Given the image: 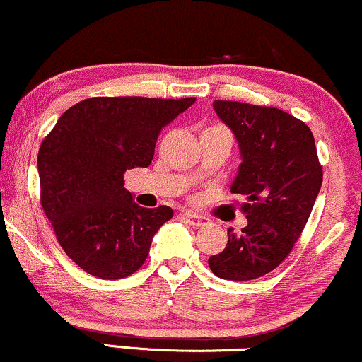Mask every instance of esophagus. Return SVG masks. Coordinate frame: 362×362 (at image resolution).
<instances>
[{
  "label": "esophagus",
  "mask_w": 362,
  "mask_h": 362,
  "mask_svg": "<svg viewBox=\"0 0 362 362\" xmlns=\"http://www.w3.org/2000/svg\"><path fill=\"white\" fill-rule=\"evenodd\" d=\"M180 216L186 223H188L189 226H193V228H198V226H203L204 223H206V218H203V216H199V215H194V213H189V211H182Z\"/></svg>",
  "instance_id": "esophagus-1"
}]
</instances>
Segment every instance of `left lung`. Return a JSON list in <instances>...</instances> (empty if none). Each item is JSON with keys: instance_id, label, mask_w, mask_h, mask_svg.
<instances>
[{"instance_id": "1", "label": "left lung", "mask_w": 362, "mask_h": 362, "mask_svg": "<svg viewBox=\"0 0 362 362\" xmlns=\"http://www.w3.org/2000/svg\"><path fill=\"white\" fill-rule=\"evenodd\" d=\"M213 107L242 151L231 193L247 199L248 225L240 233L228 230L225 250L208 265L220 279L245 282L275 270L292 252L322 186V166L312 131L293 115L233 100Z\"/></svg>"}]
</instances>
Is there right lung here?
<instances>
[{
    "instance_id": "1",
    "label": "right lung",
    "mask_w": 362,
    "mask_h": 362,
    "mask_svg": "<svg viewBox=\"0 0 362 362\" xmlns=\"http://www.w3.org/2000/svg\"><path fill=\"white\" fill-rule=\"evenodd\" d=\"M194 100L92 97L65 110L43 139L40 203L60 247L87 274L117 280L146 262L173 209L134 203L124 174L149 166L163 127Z\"/></svg>"
}]
</instances>
